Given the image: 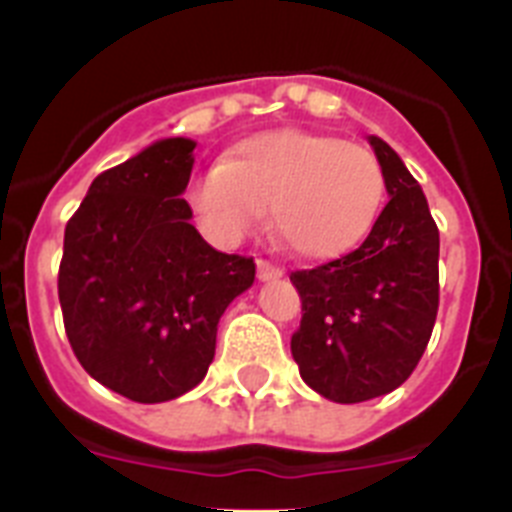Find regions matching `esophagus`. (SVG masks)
<instances>
[{
	"mask_svg": "<svg viewBox=\"0 0 512 512\" xmlns=\"http://www.w3.org/2000/svg\"><path fill=\"white\" fill-rule=\"evenodd\" d=\"M256 269H259V279H261V282H271V279H279L284 274L282 266L271 264V261H266V259L256 261Z\"/></svg>",
	"mask_w": 512,
	"mask_h": 512,
	"instance_id": "obj_1",
	"label": "esophagus"
}]
</instances>
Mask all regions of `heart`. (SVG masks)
<instances>
[{
    "label": "heart",
    "instance_id": "heart-1",
    "mask_svg": "<svg viewBox=\"0 0 512 512\" xmlns=\"http://www.w3.org/2000/svg\"><path fill=\"white\" fill-rule=\"evenodd\" d=\"M207 233L238 243L264 220L300 259H333L366 238L384 197V171L366 146L305 130L256 135L189 187Z\"/></svg>",
    "mask_w": 512,
    "mask_h": 512
}]
</instances>
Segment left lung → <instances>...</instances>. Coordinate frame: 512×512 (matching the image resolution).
<instances>
[{
    "instance_id": "left-lung-1",
    "label": "left lung",
    "mask_w": 512,
    "mask_h": 512,
    "mask_svg": "<svg viewBox=\"0 0 512 512\" xmlns=\"http://www.w3.org/2000/svg\"><path fill=\"white\" fill-rule=\"evenodd\" d=\"M390 202L356 251L292 271L302 320L292 356L307 387L351 405L397 390L431 341L438 312V228L402 158L369 135Z\"/></svg>"
}]
</instances>
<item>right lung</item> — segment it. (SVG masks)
Wrapping results in <instances>:
<instances>
[{"instance_id":"right-lung-1","label":"right lung","mask_w":512,"mask_h":512,"mask_svg":"<svg viewBox=\"0 0 512 512\" xmlns=\"http://www.w3.org/2000/svg\"><path fill=\"white\" fill-rule=\"evenodd\" d=\"M194 140H156L102 171L63 233L58 300L79 364L133 402L182 397L215 359L225 307L256 277L220 253L182 200Z\"/></svg>"}]
</instances>
